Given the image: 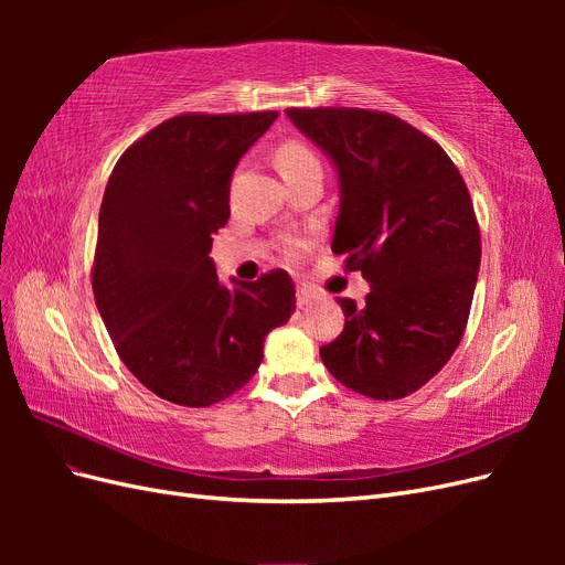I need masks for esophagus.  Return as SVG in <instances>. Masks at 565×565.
Masks as SVG:
<instances>
[{"instance_id": "1", "label": "esophagus", "mask_w": 565, "mask_h": 565, "mask_svg": "<svg viewBox=\"0 0 565 565\" xmlns=\"http://www.w3.org/2000/svg\"><path fill=\"white\" fill-rule=\"evenodd\" d=\"M313 299H316V295L309 292V289H306V287L297 289V306H301V309H303V306H309Z\"/></svg>"}]
</instances>
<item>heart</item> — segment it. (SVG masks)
Returning a JSON list of instances; mask_svg holds the SVG:
<instances>
[{"label": "heart", "mask_w": 565, "mask_h": 565, "mask_svg": "<svg viewBox=\"0 0 565 565\" xmlns=\"http://www.w3.org/2000/svg\"><path fill=\"white\" fill-rule=\"evenodd\" d=\"M276 162H278V167H280V172L287 174V172H295V169H299V167L318 162V158L313 156V150H311L309 146L297 143V141H289V143H282V146L278 148ZM301 249H303V245H301L299 241L287 245V254L292 256V259H295V256L301 254Z\"/></svg>", "instance_id": "heart-1"}]
</instances>
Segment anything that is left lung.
I'll return each instance as SVG.
<instances>
[{"label":"left lung","instance_id":"obj_1","mask_svg":"<svg viewBox=\"0 0 565 565\" xmlns=\"http://www.w3.org/2000/svg\"><path fill=\"white\" fill-rule=\"evenodd\" d=\"M287 117L334 167L332 252L370 285L363 309L337 299L344 332L320 349L322 363L367 398H405L450 361L469 320L481 233L465 179L436 141L388 113Z\"/></svg>","mask_w":565,"mask_h":565}]
</instances>
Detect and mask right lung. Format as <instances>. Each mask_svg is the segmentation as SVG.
Listing matches in <instances>:
<instances>
[{"mask_svg":"<svg viewBox=\"0 0 565 565\" xmlns=\"http://www.w3.org/2000/svg\"><path fill=\"white\" fill-rule=\"evenodd\" d=\"M276 117H172L129 146L108 179L94 299L122 363L169 403L233 396L262 365L268 332L297 309L285 270L228 287L210 256L231 216L235 167Z\"/></svg>","mask_w":565,"mask_h":565,"instance_id":"1","label":"right lung"}]
</instances>
